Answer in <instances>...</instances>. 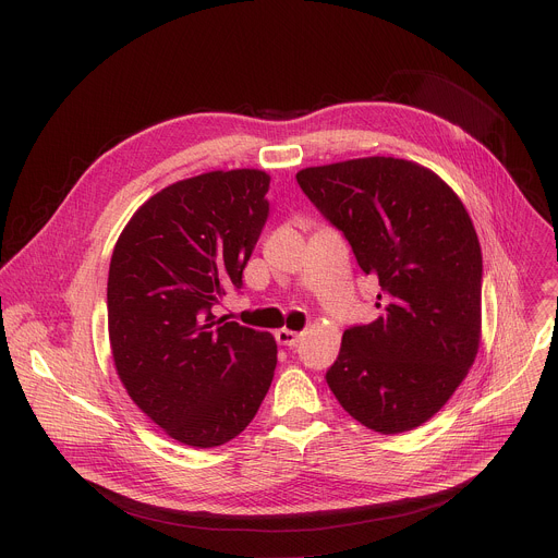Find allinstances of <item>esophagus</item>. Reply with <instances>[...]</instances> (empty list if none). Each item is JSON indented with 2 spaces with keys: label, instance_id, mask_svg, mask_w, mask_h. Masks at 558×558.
<instances>
[{
  "label": "esophagus",
  "instance_id": "esophagus-1",
  "mask_svg": "<svg viewBox=\"0 0 558 558\" xmlns=\"http://www.w3.org/2000/svg\"><path fill=\"white\" fill-rule=\"evenodd\" d=\"M276 341H278L280 345L293 348V345H298V341H300V332L289 330V328H280V330H276Z\"/></svg>",
  "mask_w": 558,
  "mask_h": 558
}]
</instances>
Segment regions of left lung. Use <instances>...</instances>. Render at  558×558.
Masks as SVG:
<instances>
[{
    "label": "left lung",
    "mask_w": 558,
    "mask_h": 558,
    "mask_svg": "<svg viewBox=\"0 0 558 558\" xmlns=\"http://www.w3.org/2000/svg\"><path fill=\"white\" fill-rule=\"evenodd\" d=\"M295 179L381 287V315L343 330L326 384L367 429L410 432L451 399L480 348L482 250L473 221L436 172L408 159H348Z\"/></svg>",
    "instance_id": "obj_1"
}]
</instances>
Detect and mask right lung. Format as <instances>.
Here are the masks:
<instances>
[{
    "instance_id": "add662e5",
    "label": "right lung",
    "mask_w": 558,
    "mask_h": 558,
    "mask_svg": "<svg viewBox=\"0 0 558 558\" xmlns=\"http://www.w3.org/2000/svg\"><path fill=\"white\" fill-rule=\"evenodd\" d=\"M269 174L213 170L153 195L122 230L107 280L118 377L166 436L210 449L256 416L278 361L269 332L217 319L269 217Z\"/></svg>"
}]
</instances>
